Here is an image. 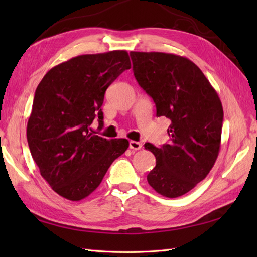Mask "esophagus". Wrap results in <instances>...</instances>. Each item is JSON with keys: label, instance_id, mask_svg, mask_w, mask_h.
Returning a JSON list of instances; mask_svg holds the SVG:
<instances>
[{"label": "esophagus", "instance_id": "34e87169", "mask_svg": "<svg viewBox=\"0 0 257 257\" xmlns=\"http://www.w3.org/2000/svg\"><path fill=\"white\" fill-rule=\"evenodd\" d=\"M129 148L132 149V150H140L141 148H143V145H141L140 143H138V141L132 140L129 143Z\"/></svg>", "mask_w": 257, "mask_h": 257}]
</instances>
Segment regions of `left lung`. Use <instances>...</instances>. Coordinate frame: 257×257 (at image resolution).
<instances>
[{
  "label": "left lung",
  "mask_w": 257,
  "mask_h": 257,
  "mask_svg": "<svg viewBox=\"0 0 257 257\" xmlns=\"http://www.w3.org/2000/svg\"><path fill=\"white\" fill-rule=\"evenodd\" d=\"M136 79L154 99L157 117L171 120L170 144L157 148L147 176L150 187L167 198H178L209 174L219 156L223 107L202 70L183 56L160 52H130Z\"/></svg>",
  "instance_id": "8db88e82"
}]
</instances>
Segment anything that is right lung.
Returning <instances> with one entry per match:
<instances>
[{
    "label": "right lung",
    "mask_w": 257,
    "mask_h": 257,
    "mask_svg": "<svg viewBox=\"0 0 257 257\" xmlns=\"http://www.w3.org/2000/svg\"><path fill=\"white\" fill-rule=\"evenodd\" d=\"M132 67L128 53L111 51L70 58L38 84L26 137L41 176L63 198L80 201L98 188L111 163L128 149L127 139L90 133L107 88Z\"/></svg>",
    "instance_id": "right-lung-1"
}]
</instances>
